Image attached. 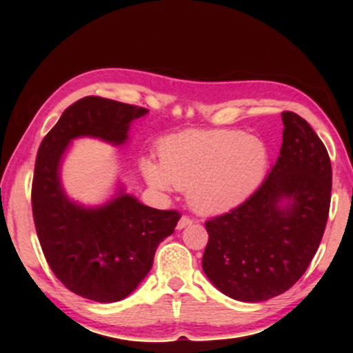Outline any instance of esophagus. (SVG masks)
I'll return each mask as SVG.
<instances>
[{"mask_svg":"<svg viewBox=\"0 0 353 353\" xmlns=\"http://www.w3.org/2000/svg\"><path fill=\"white\" fill-rule=\"evenodd\" d=\"M192 219L190 217H188V216H182L181 219H179V222H177V229H184V228H188V225H190L192 224Z\"/></svg>","mask_w":353,"mask_h":353,"instance_id":"1","label":"esophagus"}]
</instances>
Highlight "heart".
<instances>
[{"label":"heart","instance_id":"b5f03b06","mask_svg":"<svg viewBox=\"0 0 353 353\" xmlns=\"http://www.w3.org/2000/svg\"><path fill=\"white\" fill-rule=\"evenodd\" d=\"M159 164L143 161V172L159 190L188 192L196 212L216 216L239 208L262 185L269 145L242 129H189L161 139Z\"/></svg>","mask_w":353,"mask_h":353}]
</instances>
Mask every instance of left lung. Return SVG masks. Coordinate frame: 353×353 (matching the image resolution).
<instances>
[{"mask_svg": "<svg viewBox=\"0 0 353 353\" xmlns=\"http://www.w3.org/2000/svg\"><path fill=\"white\" fill-rule=\"evenodd\" d=\"M282 123L281 152L261 188L205 222L204 274L241 302H264L289 290L314 259L329 219V152L299 114L282 112Z\"/></svg>", "mask_w": 353, "mask_h": 353, "instance_id": "left-lung-1", "label": "left lung"}]
</instances>
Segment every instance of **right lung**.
Returning <instances> with one entry per match:
<instances>
[{
  "label": "right lung",
  "instance_id": "right-lung-1",
  "mask_svg": "<svg viewBox=\"0 0 353 353\" xmlns=\"http://www.w3.org/2000/svg\"><path fill=\"white\" fill-rule=\"evenodd\" d=\"M148 112L86 96L63 112L38 149L31 202L39 244L64 287L89 301L117 302L134 292L151 270L157 245L174 232L181 214L144 205L121 184L112 199L86 208L68 197L61 164L78 137L123 145L132 121Z\"/></svg>",
  "mask_w": 353,
  "mask_h": 353
}]
</instances>
